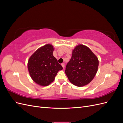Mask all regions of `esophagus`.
<instances>
[{"mask_svg": "<svg viewBox=\"0 0 123 123\" xmlns=\"http://www.w3.org/2000/svg\"><path fill=\"white\" fill-rule=\"evenodd\" d=\"M62 68L65 67V64H64V63H62Z\"/></svg>", "mask_w": 123, "mask_h": 123, "instance_id": "34e87169", "label": "esophagus"}]
</instances>
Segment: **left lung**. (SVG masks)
<instances>
[{"instance_id":"obj_1","label":"left lung","mask_w":123,"mask_h":123,"mask_svg":"<svg viewBox=\"0 0 123 123\" xmlns=\"http://www.w3.org/2000/svg\"><path fill=\"white\" fill-rule=\"evenodd\" d=\"M98 59L89 48L79 44L73 50L72 57L66 66L65 73L69 81L77 87L90 83L97 73Z\"/></svg>"}]
</instances>
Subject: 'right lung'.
<instances>
[{
	"instance_id": "obj_1",
	"label": "right lung",
	"mask_w": 123,
	"mask_h": 123,
	"mask_svg": "<svg viewBox=\"0 0 123 123\" xmlns=\"http://www.w3.org/2000/svg\"><path fill=\"white\" fill-rule=\"evenodd\" d=\"M53 46L47 44L41 47L29 58L28 69L32 80L42 86L52 83L62 66L53 55Z\"/></svg>"
}]
</instances>
